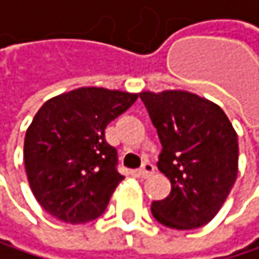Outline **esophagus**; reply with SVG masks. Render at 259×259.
Here are the masks:
<instances>
[{
    "label": "esophagus",
    "instance_id": "esophagus-1",
    "mask_svg": "<svg viewBox=\"0 0 259 259\" xmlns=\"http://www.w3.org/2000/svg\"><path fill=\"white\" fill-rule=\"evenodd\" d=\"M154 172V166L151 164V163H143V166L138 169V176L140 177H143V179H147L149 176H151Z\"/></svg>",
    "mask_w": 259,
    "mask_h": 259
}]
</instances>
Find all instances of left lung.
<instances>
[{"label":"left lung","instance_id":"left-lung-1","mask_svg":"<svg viewBox=\"0 0 259 259\" xmlns=\"http://www.w3.org/2000/svg\"><path fill=\"white\" fill-rule=\"evenodd\" d=\"M161 143L158 169L171 193L154 200L152 216L164 227L193 230L210 222L238 176V135L224 110L197 95L167 90L140 93Z\"/></svg>","mask_w":259,"mask_h":259}]
</instances>
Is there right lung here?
Wrapping results in <instances>:
<instances>
[{
  "label": "right lung",
  "instance_id": "right-lung-1",
  "mask_svg": "<svg viewBox=\"0 0 259 259\" xmlns=\"http://www.w3.org/2000/svg\"><path fill=\"white\" fill-rule=\"evenodd\" d=\"M138 95L83 87L46 101L24 137V166L43 210L69 224L99 218L115 188L118 152L105 127Z\"/></svg>",
  "mask_w": 259,
  "mask_h": 259
}]
</instances>
